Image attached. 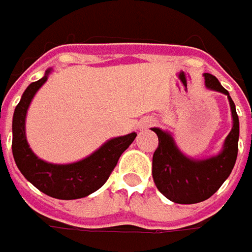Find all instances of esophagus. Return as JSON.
<instances>
[{"mask_svg": "<svg viewBox=\"0 0 252 252\" xmlns=\"http://www.w3.org/2000/svg\"><path fill=\"white\" fill-rule=\"evenodd\" d=\"M151 126H153V120H151V118L142 120V121L139 123V128H141V129H146V128H149Z\"/></svg>", "mask_w": 252, "mask_h": 252, "instance_id": "1", "label": "esophagus"}]
</instances>
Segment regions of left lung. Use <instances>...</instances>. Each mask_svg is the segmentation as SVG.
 <instances>
[{
    "mask_svg": "<svg viewBox=\"0 0 252 252\" xmlns=\"http://www.w3.org/2000/svg\"><path fill=\"white\" fill-rule=\"evenodd\" d=\"M205 86L227 96L233 126L218 155L206 159L188 158L176 145L173 135L160 128H152L159 138V146L153 153L152 174L158 189L176 204H198L220 188L229 177L239 152L240 124L234 101L216 76L204 74Z\"/></svg>",
    "mask_w": 252,
    "mask_h": 252,
    "instance_id": "left-lung-1",
    "label": "left lung"
}]
</instances>
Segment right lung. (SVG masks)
<instances>
[{
  "label": "right lung",
  "instance_id": "right-lung-1",
  "mask_svg": "<svg viewBox=\"0 0 252 252\" xmlns=\"http://www.w3.org/2000/svg\"><path fill=\"white\" fill-rule=\"evenodd\" d=\"M53 68H48L44 76L31 83L23 92L12 118V153L18 169L29 183L57 199H78L91 195L103 186L110 173L116 167L120 156L134 142L135 132L111 138L99 149L82 160L56 164L37 158L26 139V114L32 100L46 83Z\"/></svg>",
  "mask_w": 252,
  "mask_h": 252
}]
</instances>
